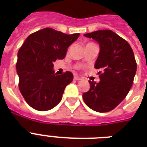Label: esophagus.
<instances>
[{"mask_svg":"<svg viewBox=\"0 0 147 147\" xmlns=\"http://www.w3.org/2000/svg\"><path fill=\"white\" fill-rule=\"evenodd\" d=\"M74 79H75V80H76V81H79V80H81L82 78H79V77H78L77 76H74Z\"/></svg>","mask_w":147,"mask_h":147,"instance_id":"obj_1","label":"esophagus"}]
</instances>
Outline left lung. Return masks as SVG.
<instances>
[{
  "label": "left lung",
  "mask_w": 147,
  "mask_h": 147,
  "mask_svg": "<svg viewBox=\"0 0 147 147\" xmlns=\"http://www.w3.org/2000/svg\"><path fill=\"white\" fill-rule=\"evenodd\" d=\"M95 40L100 52L94 68L100 82L89 81L90 89L82 94L88 107L97 112L114 109L127 95L137 71V63L131 47L126 40L109 30L84 34Z\"/></svg>",
  "instance_id": "1"
}]
</instances>
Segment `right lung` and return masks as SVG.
Segmentation results:
<instances>
[{
  "label": "right lung",
  "mask_w": 147,
  "mask_h": 147,
  "mask_svg": "<svg viewBox=\"0 0 147 147\" xmlns=\"http://www.w3.org/2000/svg\"><path fill=\"white\" fill-rule=\"evenodd\" d=\"M79 35L45 28L26 38L17 53L16 68L20 91L30 107L46 111L61 101L65 88L73 80V75L70 71L62 75L55 73L53 62L65 57L69 47Z\"/></svg>",
  "instance_id": "right-lung-1"
}]
</instances>
